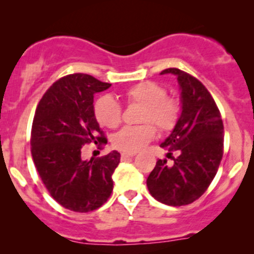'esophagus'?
Listing matches in <instances>:
<instances>
[{
	"mask_svg": "<svg viewBox=\"0 0 254 254\" xmlns=\"http://www.w3.org/2000/svg\"><path fill=\"white\" fill-rule=\"evenodd\" d=\"M136 153H130V152H123L122 153V158H130V157H135Z\"/></svg>",
	"mask_w": 254,
	"mask_h": 254,
	"instance_id": "esophagus-1",
	"label": "esophagus"
}]
</instances>
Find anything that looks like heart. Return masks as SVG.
Masks as SVG:
<instances>
[{
  "label": "heart",
  "instance_id": "heart-1",
  "mask_svg": "<svg viewBox=\"0 0 254 254\" xmlns=\"http://www.w3.org/2000/svg\"><path fill=\"white\" fill-rule=\"evenodd\" d=\"M166 94L164 86L152 80L136 83L123 91L121 97L127 106H142L138 121L144 124L127 127L117 132L112 140L116 148L130 153L138 152L155 137L156 126L160 132H170L176 127L181 119L182 106L178 100ZM94 116L102 127L116 129L122 123V106L113 97L104 95L94 104Z\"/></svg>",
  "mask_w": 254,
  "mask_h": 254
}]
</instances>
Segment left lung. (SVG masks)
<instances>
[{"label": "left lung", "instance_id": "obj_1", "mask_svg": "<svg viewBox=\"0 0 254 254\" xmlns=\"http://www.w3.org/2000/svg\"><path fill=\"white\" fill-rule=\"evenodd\" d=\"M164 73L177 76L182 113L160 147L170 155L172 152L180 155L172 165L159 159L147 178V187L158 201L183 206L199 199L216 176L223 157L224 127L213 97L199 79L178 68H166L161 71Z\"/></svg>", "mask_w": 254, "mask_h": 254}]
</instances>
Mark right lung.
<instances>
[{
  "mask_svg": "<svg viewBox=\"0 0 254 254\" xmlns=\"http://www.w3.org/2000/svg\"><path fill=\"white\" fill-rule=\"evenodd\" d=\"M110 86L89 74H67L44 93L33 117L30 143L38 175L53 199L74 212L101 207L113 190L121 153L82 159L84 144L107 143L93 102L94 94Z\"/></svg>",
  "mask_w": 254,
  "mask_h": 254,
  "instance_id": "right-lung-1",
  "label": "right lung"
}]
</instances>
